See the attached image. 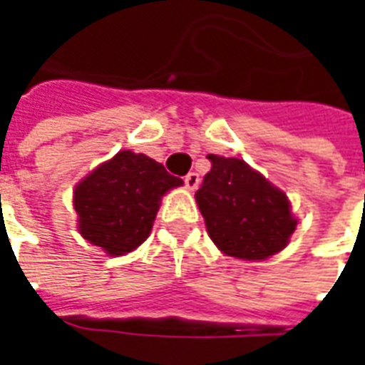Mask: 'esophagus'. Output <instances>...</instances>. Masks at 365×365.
<instances>
[{"label":"esophagus","mask_w":365,"mask_h":365,"mask_svg":"<svg viewBox=\"0 0 365 365\" xmlns=\"http://www.w3.org/2000/svg\"><path fill=\"white\" fill-rule=\"evenodd\" d=\"M183 182H185V187H187V190H195L199 183V175L195 174V172H190V174L183 178Z\"/></svg>","instance_id":"esophagus-1"}]
</instances>
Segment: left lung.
I'll return each mask as SVG.
<instances>
[{"label":"left lung","instance_id":"obj_1","mask_svg":"<svg viewBox=\"0 0 365 365\" xmlns=\"http://www.w3.org/2000/svg\"><path fill=\"white\" fill-rule=\"evenodd\" d=\"M195 199L209 237L222 252L242 260H266L287 246L297 221L287 195L245 160L209 154Z\"/></svg>","mask_w":365,"mask_h":365}]
</instances>
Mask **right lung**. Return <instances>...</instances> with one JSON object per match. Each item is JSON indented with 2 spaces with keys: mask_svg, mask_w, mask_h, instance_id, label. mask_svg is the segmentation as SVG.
<instances>
[{
  "mask_svg": "<svg viewBox=\"0 0 365 365\" xmlns=\"http://www.w3.org/2000/svg\"><path fill=\"white\" fill-rule=\"evenodd\" d=\"M182 180L144 154L123 150L76 185L78 229L111 256L135 250L148 238L160 197Z\"/></svg>",
  "mask_w": 365,
  "mask_h": 365,
  "instance_id": "right-lung-1",
  "label": "right lung"
}]
</instances>
